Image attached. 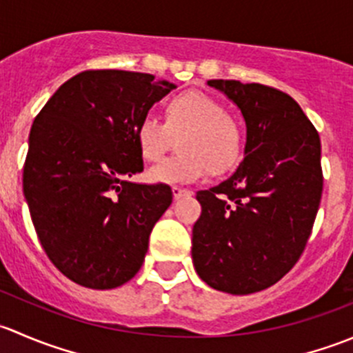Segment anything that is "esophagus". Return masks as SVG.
Returning <instances> with one entry per match:
<instances>
[{
    "mask_svg": "<svg viewBox=\"0 0 353 353\" xmlns=\"http://www.w3.org/2000/svg\"><path fill=\"white\" fill-rule=\"evenodd\" d=\"M172 194L174 198H183V196H188V194H191V191L186 190V188L172 186Z\"/></svg>",
    "mask_w": 353,
    "mask_h": 353,
    "instance_id": "1",
    "label": "esophagus"
}]
</instances>
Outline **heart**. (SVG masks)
<instances>
[{"label": "heart", "mask_w": 353, "mask_h": 353, "mask_svg": "<svg viewBox=\"0 0 353 353\" xmlns=\"http://www.w3.org/2000/svg\"><path fill=\"white\" fill-rule=\"evenodd\" d=\"M138 150L148 162H155L179 140V155L169 157L148 170V179L163 184L196 183L212 170L232 165L243 147V130L227 114L225 105L203 92H184L170 99L165 121L147 112L138 123Z\"/></svg>", "instance_id": "1"}]
</instances>
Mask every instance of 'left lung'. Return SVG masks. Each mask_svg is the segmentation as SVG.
Instances as JSON below:
<instances>
[{"label":"left lung","mask_w":353,"mask_h":353,"mask_svg":"<svg viewBox=\"0 0 353 353\" xmlns=\"http://www.w3.org/2000/svg\"><path fill=\"white\" fill-rule=\"evenodd\" d=\"M208 85L236 102L248 137L232 176L196 193L191 254L210 287L252 294L279 282L304 252L323 193L321 141L285 92L237 80Z\"/></svg>","instance_id":"obj_1"}]
</instances>
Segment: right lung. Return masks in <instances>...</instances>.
Here are the masks:
<instances>
[{"instance_id": "right-lung-1", "label": "right lung", "mask_w": 353, "mask_h": 353, "mask_svg": "<svg viewBox=\"0 0 353 353\" xmlns=\"http://www.w3.org/2000/svg\"><path fill=\"white\" fill-rule=\"evenodd\" d=\"M172 88L148 73L87 70L34 119L23 194L46 254L78 285L116 288L143 265L172 191L128 181L143 170L134 131Z\"/></svg>"}]
</instances>
